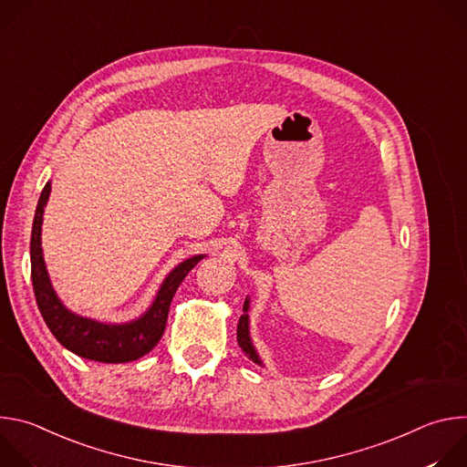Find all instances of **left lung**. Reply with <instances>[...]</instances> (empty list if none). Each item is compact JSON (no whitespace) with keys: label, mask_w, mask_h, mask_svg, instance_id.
<instances>
[{"label":"left lung","mask_w":467,"mask_h":467,"mask_svg":"<svg viewBox=\"0 0 467 467\" xmlns=\"http://www.w3.org/2000/svg\"><path fill=\"white\" fill-rule=\"evenodd\" d=\"M249 305H251V299L245 297L244 301V314L240 316V321H238V328H236V340H238V346L242 348V351L258 366H264L262 358L258 357L254 346H253V340H251V332H249Z\"/></svg>","instance_id":"obj_1"}]
</instances>
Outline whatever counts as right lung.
Returning <instances> with one entry per match:
<instances>
[{"label": "right lung", "instance_id": "add662e5", "mask_svg": "<svg viewBox=\"0 0 467 467\" xmlns=\"http://www.w3.org/2000/svg\"><path fill=\"white\" fill-rule=\"evenodd\" d=\"M51 193V181L46 182L35 211L31 231V281L38 310L51 335L68 351L96 362L121 364L148 355L161 340L166 328L171 299L193 265L207 254H193L166 275L150 308L127 323H103L79 316L66 308L57 296L42 253L44 209Z\"/></svg>", "mask_w": 467, "mask_h": 467}]
</instances>
